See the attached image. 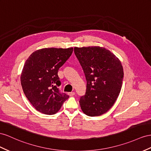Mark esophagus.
I'll use <instances>...</instances> for the list:
<instances>
[{
    "label": "esophagus",
    "mask_w": 151,
    "mask_h": 151,
    "mask_svg": "<svg viewBox=\"0 0 151 151\" xmlns=\"http://www.w3.org/2000/svg\"><path fill=\"white\" fill-rule=\"evenodd\" d=\"M68 95L69 96H74V95H75V92H70V93H68Z\"/></svg>",
    "instance_id": "34e87169"
}]
</instances>
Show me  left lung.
<instances>
[{"label": "left lung", "mask_w": 151, "mask_h": 151, "mask_svg": "<svg viewBox=\"0 0 151 151\" xmlns=\"http://www.w3.org/2000/svg\"><path fill=\"white\" fill-rule=\"evenodd\" d=\"M74 53L87 81L86 90L80 98L83 112L99 116L114 104L121 91L124 77L120 60L105 47H74Z\"/></svg>", "instance_id": "8db88e82"}]
</instances>
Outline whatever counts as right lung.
I'll return each instance as SVG.
<instances>
[{
	"label": "right lung",
	"mask_w": 151,
	"mask_h": 151,
	"mask_svg": "<svg viewBox=\"0 0 151 151\" xmlns=\"http://www.w3.org/2000/svg\"><path fill=\"white\" fill-rule=\"evenodd\" d=\"M73 47L43 48L32 53L24 64L21 84L34 108L47 115L58 112L69 96L61 93L59 68L70 58Z\"/></svg>",
	"instance_id": "add662e5"
}]
</instances>
